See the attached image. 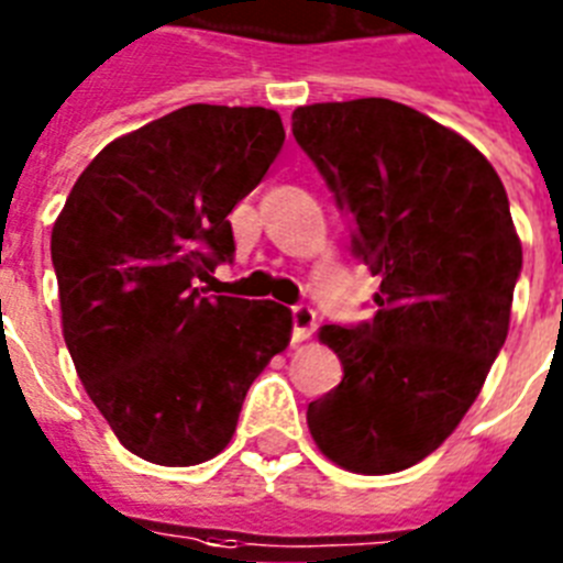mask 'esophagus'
<instances>
[{"instance_id":"34e87169","label":"esophagus","mask_w":563,"mask_h":563,"mask_svg":"<svg viewBox=\"0 0 563 563\" xmlns=\"http://www.w3.org/2000/svg\"><path fill=\"white\" fill-rule=\"evenodd\" d=\"M290 322H294V343H302L317 331V310L310 305H294L290 308Z\"/></svg>"}]
</instances>
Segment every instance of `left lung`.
Returning a JSON list of instances; mask_svg holds the SVG:
<instances>
[{"label":"left lung","mask_w":563,"mask_h":563,"mask_svg":"<svg viewBox=\"0 0 563 563\" xmlns=\"http://www.w3.org/2000/svg\"><path fill=\"white\" fill-rule=\"evenodd\" d=\"M294 136L380 276L375 317L319 331L343 380L308 404L310 435L354 474H395L456 430L506 343L523 267L509 197L471 142L389 98L299 107Z\"/></svg>","instance_id":"left-lung-1"}]
</instances>
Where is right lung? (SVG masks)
<instances>
[{
  "label": "right lung",
  "mask_w": 563,
  "mask_h": 563,
  "mask_svg": "<svg viewBox=\"0 0 563 563\" xmlns=\"http://www.w3.org/2000/svg\"><path fill=\"white\" fill-rule=\"evenodd\" d=\"M285 145L276 110L188 103L103 147L52 229L63 336L80 384L130 453L218 456L246 389L290 343V310L203 296L232 261L229 211Z\"/></svg>",
  "instance_id": "add662e5"
}]
</instances>
